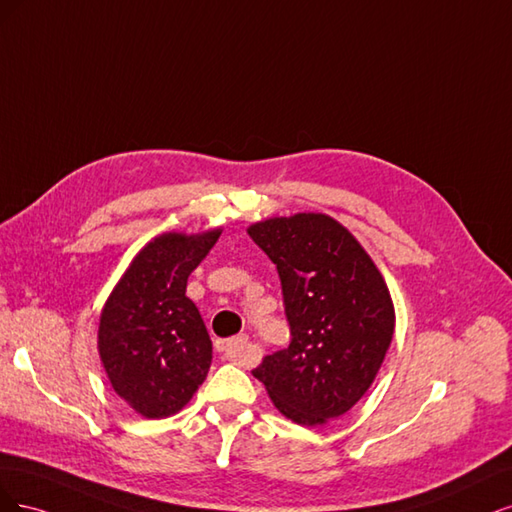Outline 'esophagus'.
<instances>
[{"label":"esophagus","instance_id":"1","mask_svg":"<svg viewBox=\"0 0 512 512\" xmlns=\"http://www.w3.org/2000/svg\"><path fill=\"white\" fill-rule=\"evenodd\" d=\"M246 349H249V338L246 336H234L229 340H217V351L223 353L229 361H240L246 355Z\"/></svg>","mask_w":512,"mask_h":512}]
</instances>
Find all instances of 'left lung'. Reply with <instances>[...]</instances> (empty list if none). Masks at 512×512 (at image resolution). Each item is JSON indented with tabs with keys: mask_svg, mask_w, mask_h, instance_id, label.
<instances>
[{
	"mask_svg": "<svg viewBox=\"0 0 512 512\" xmlns=\"http://www.w3.org/2000/svg\"><path fill=\"white\" fill-rule=\"evenodd\" d=\"M278 270L287 349L263 357L253 376L298 425H323L351 410L374 383L393 338L385 280L349 229L300 212L249 227Z\"/></svg>",
	"mask_w": 512,
	"mask_h": 512,
	"instance_id": "obj_1",
	"label": "left lung"
}]
</instances>
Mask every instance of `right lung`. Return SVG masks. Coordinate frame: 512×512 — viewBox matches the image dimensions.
Segmentation results:
<instances>
[{
  "instance_id": "right-lung-1",
  "label": "right lung",
  "mask_w": 512,
  "mask_h": 512,
  "mask_svg": "<svg viewBox=\"0 0 512 512\" xmlns=\"http://www.w3.org/2000/svg\"><path fill=\"white\" fill-rule=\"evenodd\" d=\"M161 234L129 263L102 310L97 349L117 395L146 419L176 415L204 383L212 342L187 278L219 240Z\"/></svg>"
}]
</instances>
